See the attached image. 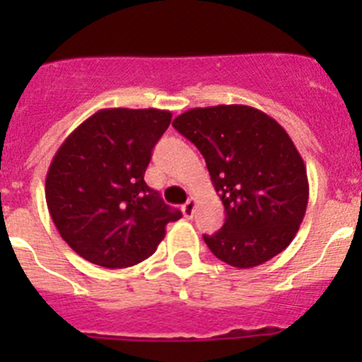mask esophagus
Returning <instances> with one entry per match:
<instances>
[{"label": "esophagus", "mask_w": 362, "mask_h": 362, "mask_svg": "<svg viewBox=\"0 0 362 362\" xmlns=\"http://www.w3.org/2000/svg\"><path fill=\"white\" fill-rule=\"evenodd\" d=\"M181 210H183V214H185V217H192L194 216V210H196V199H188L187 203L183 204V206H181Z\"/></svg>", "instance_id": "obj_1"}]
</instances>
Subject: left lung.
I'll return each mask as SVG.
<instances>
[{"mask_svg": "<svg viewBox=\"0 0 362 362\" xmlns=\"http://www.w3.org/2000/svg\"><path fill=\"white\" fill-rule=\"evenodd\" d=\"M203 153L226 219L203 235L235 268L267 263L296 238L308 204L306 166L286 130L248 105L190 108L172 123Z\"/></svg>", "mask_w": 362, "mask_h": 362, "instance_id": "left-lung-1", "label": "left lung"}]
</instances>
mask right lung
<instances>
[{"label":"right lung","mask_w":362,"mask_h":362,"mask_svg":"<svg viewBox=\"0 0 362 362\" xmlns=\"http://www.w3.org/2000/svg\"><path fill=\"white\" fill-rule=\"evenodd\" d=\"M172 119L158 108H101L57 148L45 197L63 241L88 263L127 268L152 255L181 217L145 183Z\"/></svg>","instance_id":"add662e5"}]
</instances>
